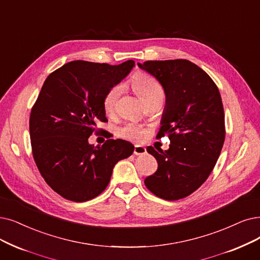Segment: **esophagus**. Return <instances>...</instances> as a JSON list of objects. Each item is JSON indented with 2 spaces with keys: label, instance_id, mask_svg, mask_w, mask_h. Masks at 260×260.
Here are the masks:
<instances>
[{
  "label": "esophagus",
  "instance_id": "obj_1",
  "mask_svg": "<svg viewBox=\"0 0 260 260\" xmlns=\"http://www.w3.org/2000/svg\"><path fill=\"white\" fill-rule=\"evenodd\" d=\"M133 153L137 154V155L144 154V153H146V148H145L144 146H142V145H136V146H134Z\"/></svg>",
  "mask_w": 260,
  "mask_h": 260
}]
</instances>
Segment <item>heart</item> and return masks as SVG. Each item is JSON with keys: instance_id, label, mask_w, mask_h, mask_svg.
Masks as SVG:
<instances>
[{"instance_id": "b5f03b06", "label": "heart", "mask_w": 260, "mask_h": 260, "mask_svg": "<svg viewBox=\"0 0 260 260\" xmlns=\"http://www.w3.org/2000/svg\"><path fill=\"white\" fill-rule=\"evenodd\" d=\"M131 86L136 90L137 94L140 98L145 102H154V101H162L164 97L163 88L159 83L153 80L152 78L146 75H138L131 80ZM121 92V85L116 84L112 86L107 94L103 97V109H105L108 115H112L115 112L117 108V102ZM119 134L121 138L133 140V141H142L145 136H146V131L143 128L136 126V124H127L126 127L120 129Z\"/></svg>"}]
</instances>
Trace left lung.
Segmentation results:
<instances>
[{"instance_id":"1","label":"left lung","mask_w":260,"mask_h":260,"mask_svg":"<svg viewBox=\"0 0 260 260\" xmlns=\"http://www.w3.org/2000/svg\"><path fill=\"white\" fill-rule=\"evenodd\" d=\"M138 65L164 88L166 103L157 138L168 134L171 141L165 151L147 147L158 170L144 182L160 199L177 201L207 180L221 153L225 120L220 91L190 60H147Z\"/></svg>"}]
</instances>
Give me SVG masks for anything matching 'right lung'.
I'll list each match as a JSON object with an SVG mask.
<instances>
[{"label":"right lung","instance_id":"1","mask_svg":"<svg viewBox=\"0 0 260 260\" xmlns=\"http://www.w3.org/2000/svg\"><path fill=\"white\" fill-rule=\"evenodd\" d=\"M134 60L119 65L74 60L49 75L29 116L33 157L45 181L64 199L82 203L108 186L113 168L133 153L123 140L88 143L97 122L108 121L103 97L126 78Z\"/></svg>","mask_w":260,"mask_h":260}]
</instances>
